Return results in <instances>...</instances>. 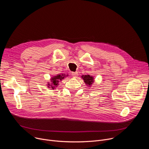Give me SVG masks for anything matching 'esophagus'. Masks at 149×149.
<instances>
[{
    "instance_id": "34e87169",
    "label": "esophagus",
    "mask_w": 149,
    "mask_h": 149,
    "mask_svg": "<svg viewBox=\"0 0 149 149\" xmlns=\"http://www.w3.org/2000/svg\"><path fill=\"white\" fill-rule=\"evenodd\" d=\"M72 76H73L74 77H78V72H72L71 73Z\"/></svg>"
}]
</instances>
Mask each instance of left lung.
<instances>
[{
  "mask_svg": "<svg viewBox=\"0 0 149 149\" xmlns=\"http://www.w3.org/2000/svg\"><path fill=\"white\" fill-rule=\"evenodd\" d=\"M82 78L84 79V82L89 87H91V84L94 82V78L91 75H82Z\"/></svg>",
  "mask_w": 149,
  "mask_h": 149,
  "instance_id": "left-lung-1",
  "label": "left lung"
}]
</instances>
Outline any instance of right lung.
I'll list each match as a JSON object with an SVG mask.
<instances>
[{"label": "right lung", "mask_w": 149, "mask_h": 149, "mask_svg": "<svg viewBox=\"0 0 149 149\" xmlns=\"http://www.w3.org/2000/svg\"><path fill=\"white\" fill-rule=\"evenodd\" d=\"M67 75H65V74H61V75H58L56 76H54V77H52L51 79V82H50L48 84V87L54 89L55 88V87H57V86H58V82H59V81H61L62 79H63L64 78V77H67Z\"/></svg>", "instance_id": "1"}]
</instances>
